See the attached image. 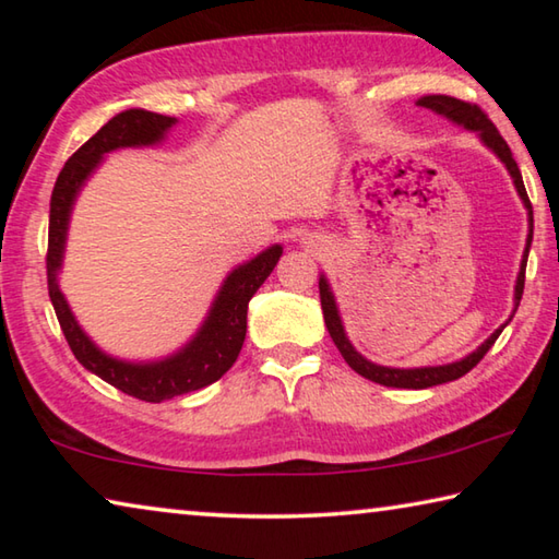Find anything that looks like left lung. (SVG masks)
Masks as SVG:
<instances>
[{"instance_id":"obj_1","label":"left lung","mask_w":559,"mask_h":559,"mask_svg":"<svg viewBox=\"0 0 559 559\" xmlns=\"http://www.w3.org/2000/svg\"><path fill=\"white\" fill-rule=\"evenodd\" d=\"M416 106L421 108H429L433 112H439V116H447L453 122H461L463 128L468 130H476L480 140L493 150V153L503 159L510 177H513L515 189L520 194V200L525 202L527 206V214H530V234H527V246H525V253H523V263H520V273H518V283H515V310L520 306V298H523V288H525V266H527V251H530V243H533V204L527 200V192H525V185H523V175H520L518 163L513 159V153H510L508 143L500 135L498 128L493 126V120H490L484 110H480L476 103H466V100H459L453 96H424L416 100ZM320 306H323V316H325V325H328V333L333 337V343L337 345L340 355L345 357V362L353 367L357 374H362L365 380H372L377 384H384V386H396V390H427V386H437L443 382H453L463 377L466 372H471L473 367H476L484 355L488 353L493 343L498 340V335L503 333V328H498L493 335H490L484 345H480L476 353H471L468 357L459 359V362H451V365H441V367H419V370H396V367H380V365H372L370 359H365L362 355L357 353V349L349 345V340L345 337V330L343 323H340V316H337V306H335V298L333 293L328 288V281L320 278Z\"/></svg>"}]
</instances>
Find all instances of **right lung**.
I'll return each instance as SVG.
<instances>
[{
	"instance_id": "add662e5",
	"label": "right lung",
	"mask_w": 559,
	"mask_h": 559,
	"mask_svg": "<svg viewBox=\"0 0 559 559\" xmlns=\"http://www.w3.org/2000/svg\"><path fill=\"white\" fill-rule=\"evenodd\" d=\"M173 126L175 118L140 108L126 110L108 120L63 165L61 175L53 185L49 212L46 281H49V298L53 302L66 343H69L71 353L86 370L98 374L100 380H106L116 390L143 402H165L179 394L202 390V386L216 382L222 374L229 372V367L241 353L246 337V310H249V300L263 286V281L271 276V271L276 269L283 253L281 246H271L269 251L259 253L253 261L234 269L229 278L224 281L219 296L214 300L212 313L204 320L202 330L175 357L153 365H130L103 355L91 343L86 333L75 323V318L71 316V310L61 296L59 283H56V273H59L63 259V241L66 229H69L71 204L75 194H79L81 185L96 169L103 155L118 147L153 145L157 140H163L165 132Z\"/></svg>"
}]
</instances>
